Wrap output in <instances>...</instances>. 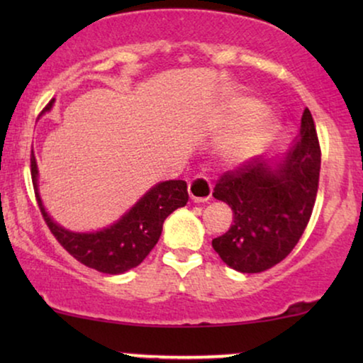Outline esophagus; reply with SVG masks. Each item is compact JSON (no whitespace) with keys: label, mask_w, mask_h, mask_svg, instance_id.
<instances>
[{"label":"esophagus","mask_w":363,"mask_h":363,"mask_svg":"<svg viewBox=\"0 0 363 363\" xmlns=\"http://www.w3.org/2000/svg\"><path fill=\"white\" fill-rule=\"evenodd\" d=\"M188 193H190V198L195 203H205L210 200L213 193V185L210 178L203 175L193 178V180L188 183Z\"/></svg>","instance_id":"esophagus-1"}]
</instances>
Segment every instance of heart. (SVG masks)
I'll return each mask as SVG.
<instances>
[{
	"label": "heart",
	"mask_w": 363,
	"mask_h": 363,
	"mask_svg": "<svg viewBox=\"0 0 363 363\" xmlns=\"http://www.w3.org/2000/svg\"><path fill=\"white\" fill-rule=\"evenodd\" d=\"M257 102L251 101V99H241L233 106L230 123H238L245 121L250 116H252L257 111ZM272 121L264 113L256 116L246 123L245 127L240 128L235 135L228 142V152L231 157L236 158H246L256 153L259 148L266 145V142L271 138L272 133Z\"/></svg>",
	"instance_id": "obj_1"
}]
</instances>
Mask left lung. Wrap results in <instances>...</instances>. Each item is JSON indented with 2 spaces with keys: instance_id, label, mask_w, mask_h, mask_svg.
<instances>
[{
  "instance_id": "1",
  "label": "left lung",
  "mask_w": 363,
  "mask_h": 363,
  "mask_svg": "<svg viewBox=\"0 0 363 363\" xmlns=\"http://www.w3.org/2000/svg\"><path fill=\"white\" fill-rule=\"evenodd\" d=\"M320 145L309 108L299 142L277 170L264 160L242 162L216 182L213 196L233 210V225L213 240L223 262L240 272L271 269L301 240L319 188Z\"/></svg>"
}]
</instances>
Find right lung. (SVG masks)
Masks as SVG:
<instances>
[{"instance_id": "1", "label": "right lung", "mask_w": 363, "mask_h": 363, "mask_svg": "<svg viewBox=\"0 0 363 363\" xmlns=\"http://www.w3.org/2000/svg\"><path fill=\"white\" fill-rule=\"evenodd\" d=\"M51 106L52 101H49L44 111H49ZM31 177L39 210L59 245L84 266L106 274H122L140 264L157 245L167 216L188 203L186 182L168 180L147 191L130 211L106 230L72 233L56 225L44 210L38 193V165L33 152Z\"/></svg>"}]
</instances>
